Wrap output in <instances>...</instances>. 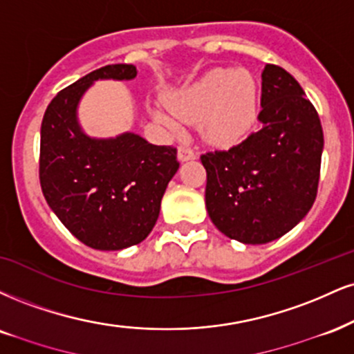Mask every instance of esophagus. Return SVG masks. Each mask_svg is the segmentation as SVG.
Here are the masks:
<instances>
[{
	"label": "esophagus",
	"instance_id": "34e87169",
	"mask_svg": "<svg viewBox=\"0 0 354 354\" xmlns=\"http://www.w3.org/2000/svg\"><path fill=\"white\" fill-rule=\"evenodd\" d=\"M196 158V151L191 147H180L178 148V160L188 161Z\"/></svg>",
	"mask_w": 354,
	"mask_h": 354
}]
</instances>
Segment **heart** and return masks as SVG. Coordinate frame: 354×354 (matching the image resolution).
<instances>
[{"instance_id": "b5f03b06", "label": "heart", "mask_w": 354, "mask_h": 354, "mask_svg": "<svg viewBox=\"0 0 354 354\" xmlns=\"http://www.w3.org/2000/svg\"><path fill=\"white\" fill-rule=\"evenodd\" d=\"M173 110L189 122L201 120L204 138L218 145L239 142L249 133L257 115V87L244 69H212L194 85L171 99ZM160 120L174 122L163 113Z\"/></svg>"}]
</instances>
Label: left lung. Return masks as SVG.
<instances>
[{"label": "left lung", "instance_id": "left-lung-1", "mask_svg": "<svg viewBox=\"0 0 354 354\" xmlns=\"http://www.w3.org/2000/svg\"><path fill=\"white\" fill-rule=\"evenodd\" d=\"M261 105V130L229 150L201 155L207 214L224 236L244 244H266L295 227L320 181L322 122L300 84L267 64Z\"/></svg>", "mask_w": 354, "mask_h": 354}]
</instances>
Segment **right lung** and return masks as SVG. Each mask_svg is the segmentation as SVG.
Here are the masks:
<instances>
[{"label": "right lung", "mask_w": 354, "mask_h": 354, "mask_svg": "<svg viewBox=\"0 0 354 354\" xmlns=\"http://www.w3.org/2000/svg\"><path fill=\"white\" fill-rule=\"evenodd\" d=\"M136 72L133 64L100 67L62 88L42 118V194L61 223L92 249L120 250L147 239L180 168L174 147L135 133L95 140L80 130L75 110L93 80H130Z\"/></svg>", "instance_id": "1"}]
</instances>
